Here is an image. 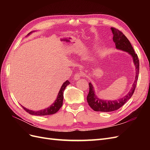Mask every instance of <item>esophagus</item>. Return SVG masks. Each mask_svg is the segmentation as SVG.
<instances>
[{
    "instance_id": "esophagus-1",
    "label": "esophagus",
    "mask_w": 150,
    "mask_h": 150,
    "mask_svg": "<svg viewBox=\"0 0 150 150\" xmlns=\"http://www.w3.org/2000/svg\"><path fill=\"white\" fill-rule=\"evenodd\" d=\"M83 76V73H81V72H78V73H76L74 77V79L75 80H78L81 78H82V77Z\"/></svg>"
}]
</instances>
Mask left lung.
I'll use <instances>...</instances> for the list:
<instances>
[{"instance_id": "obj_1", "label": "left lung", "mask_w": 150, "mask_h": 150, "mask_svg": "<svg viewBox=\"0 0 150 150\" xmlns=\"http://www.w3.org/2000/svg\"><path fill=\"white\" fill-rule=\"evenodd\" d=\"M111 30L113 34L112 40L113 42L115 43L116 48L128 52L133 58V61L136 68L135 80L133 84L132 88H131L128 93L117 100H106V99L99 98L95 94V90L92 83H89V91L87 96V101L89 106L95 111L111 112L118 110L132 96L138 79L139 64L137 54L135 53L129 40L122 34V33L115 28H111Z\"/></svg>"}]
</instances>
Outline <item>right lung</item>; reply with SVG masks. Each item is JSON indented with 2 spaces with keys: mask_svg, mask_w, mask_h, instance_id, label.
<instances>
[{
  "mask_svg": "<svg viewBox=\"0 0 150 150\" xmlns=\"http://www.w3.org/2000/svg\"><path fill=\"white\" fill-rule=\"evenodd\" d=\"M34 32V31H33ZM33 32H30L29 34H28V36L30 34H32ZM70 84L69 81H66L65 82L62 84L61 86V89L59 90V91L58 93L57 98L51 106H49L47 108H45L44 110H39V111H33V110H30L29 109L26 108L24 107L23 106H21L24 108V110H25L27 112H29V114L32 115H36V116H46V115H53L55 114L56 112H57L59 109L61 108L62 105V102H63V94H64V91L66 89V87L67 86H68Z\"/></svg>",
  "mask_w": 150,
  "mask_h": 150,
  "instance_id": "right-lung-1",
  "label": "right lung"
}]
</instances>
